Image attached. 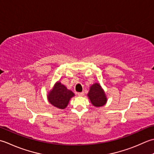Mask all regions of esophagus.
Returning a JSON list of instances; mask_svg holds the SVG:
<instances>
[{"label":"esophagus","instance_id":"1","mask_svg":"<svg viewBox=\"0 0 154 154\" xmlns=\"http://www.w3.org/2000/svg\"><path fill=\"white\" fill-rule=\"evenodd\" d=\"M84 94V93L82 92H78V96H83Z\"/></svg>","mask_w":154,"mask_h":154}]
</instances>
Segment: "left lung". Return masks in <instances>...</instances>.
<instances>
[{
    "label": "left lung",
    "mask_w": 154,
    "mask_h": 154,
    "mask_svg": "<svg viewBox=\"0 0 154 154\" xmlns=\"http://www.w3.org/2000/svg\"><path fill=\"white\" fill-rule=\"evenodd\" d=\"M88 96L89 97L91 103L96 107L103 106L107 101L104 92L98 83L93 84L90 87Z\"/></svg>",
    "instance_id": "left-lung-1"
}]
</instances>
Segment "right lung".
<instances>
[{
    "mask_svg": "<svg viewBox=\"0 0 154 154\" xmlns=\"http://www.w3.org/2000/svg\"><path fill=\"white\" fill-rule=\"evenodd\" d=\"M74 94L70 90H68L66 86L60 82H57L54 88L49 92L48 98L49 102L55 107L60 109H64L66 107L69 100Z\"/></svg>",
    "mask_w": 154,
    "mask_h": 154,
    "instance_id": "add662e5",
    "label": "right lung"
}]
</instances>
